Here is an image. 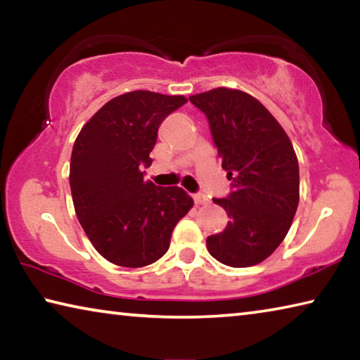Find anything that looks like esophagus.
<instances>
[{"label": "esophagus", "mask_w": 360, "mask_h": 360, "mask_svg": "<svg viewBox=\"0 0 360 360\" xmlns=\"http://www.w3.org/2000/svg\"><path fill=\"white\" fill-rule=\"evenodd\" d=\"M193 202H195V205H206L208 203V197H206L205 193H195Z\"/></svg>", "instance_id": "1"}]
</instances>
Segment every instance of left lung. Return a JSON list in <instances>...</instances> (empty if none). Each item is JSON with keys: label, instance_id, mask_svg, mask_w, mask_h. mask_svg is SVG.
Returning a JSON list of instances; mask_svg holds the SVG:
<instances>
[{"label": "left lung", "instance_id": "8db88e82", "mask_svg": "<svg viewBox=\"0 0 360 360\" xmlns=\"http://www.w3.org/2000/svg\"><path fill=\"white\" fill-rule=\"evenodd\" d=\"M188 100L208 119L231 181L227 198H212L230 221L206 238V248L224 265H257L281 245L298 206L300 176L290 139L270 111L241 90L219 87Z\"/></svg>", "mask_w": 360, "mask_h": 360}]
</instances>
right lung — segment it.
Wrapping results in <instances>:
<instances>
[{
    "label": "right lung",
    "instance_id": "add662e5",
    "mask_svg": "<svg viewBox=\"0 0 360 360\" xmlns=\"http://www.w3.org/2000/svg\"><path fill=\"white\" fill-rule=\"evenodd\" d=\"M187 98L135 90L108 101L82 127L70 163L76 216L94 248L119 266L154 264L193 206L181 187L144 181L158 127Z\"/></svg>",
    "mask_w": 360,
    "mask_h": 360
}]
</instances>
